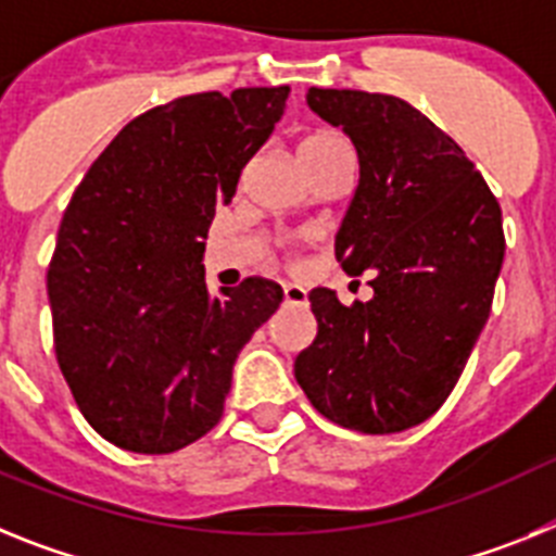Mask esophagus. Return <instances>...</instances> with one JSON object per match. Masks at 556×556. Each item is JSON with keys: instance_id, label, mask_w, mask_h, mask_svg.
I'll return each mask as SVG.
<instances>
[{"instance_id": "obj_1", "label": "esophagus", "mask_w": 556, "mask_h": 556, "mask_svg": "<svg viewBox=\"0 0 556 556\" xmlns=\"http://www.w3.org/2000/svg\"><path fill=\"white\" fill-rule=\"evenodd\" d=\"M285 305H307V291L302 285H282Z\"/></svg>"}]
</instances>
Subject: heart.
<instances>
[{"label": "heart", "instance_id": "heart-1", "mask_svg": "<svg viewBox=\"0 0 556 556\" xmlns=\"http://www.w3.org/2000/svg\"><path fill=\"white\" fill-rule=\"evenodd\" d=\"M332 144H341L336 137H332V134H327V131L307 134V137L299 142V159L316 156V153L327 151V148H332Z\"/></svg>", "mask_w": 556, "mask_h": 556}]
</instances>
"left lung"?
<instances>
[{
	"mask_svg": "<svg viewBox=\"0 0 556 556\" xmlns=\"http://www.w3.org/2000/svg\"><path fill=\"white\" fill-rule=\"evenodd\" d=\"M358 153V187L336 235L369 302L313 288L316 341L293 375L318 414L361 433H400L445 403L486 325L504 263L501 206L465 151L392 94L307 91Z\"/></svg>",
	"mask_w": 556,
	"mask_h": 556,
	"instance_id": "obj_1",
	"label": "left lung"
}]
</instances>
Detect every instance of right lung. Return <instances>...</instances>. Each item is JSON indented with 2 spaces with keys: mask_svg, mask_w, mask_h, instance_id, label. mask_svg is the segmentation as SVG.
Listing matches in <instances>:
<instances>
[{
  "mask_svg": "<svg viewBox=\"0 0 556 556\" xmlns=\"http://www.w3.org/2000/svg\"><path fill=\"white\" fill-rule=\"evenodd\" d=\"M288 86L204 91L144 111L91 164L47 271L58 366L111 445L173 453L220 419L231 366L282 288L249 277L212 296L204 238L271 137Z\"/></svg>",
  "mask_w": 556,
  "mask_h": 556,
  "instance_id": "1",
  "label": "right lung"
}]
</instances>
